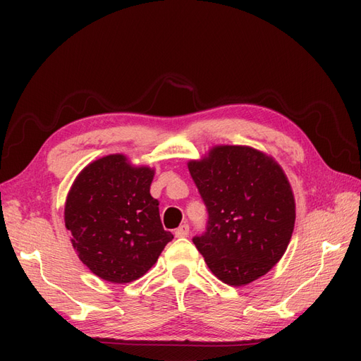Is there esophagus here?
<instances>
[{"instance_id":"1","label":"esophagus","mask_w":361,"mask_h":361,"mask_svg":"<svg viewBox=\"0 0 361 361\" xmlns=\"http://www.w3.org/2000/svg\"><path fill=\"white\" fill-rule=\"evenodd\" d=\"M190 233V226L188 224H182L176 228V232H174V235H176V238H185L188 236Z\"/></svg>"}]
</instances>
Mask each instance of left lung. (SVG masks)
<instances>
[{"label":"left lung","instance_id":"left-lung-1","mask_svg":"<svg viewBox=\"0 0 361 361\" xmlns=\"http://www.w3.org/2000/svg\"><path fill=\"white\" fill-rule=\"evenodd\" d=\"M188 169L207 211L192 243L214 274L231 286L265 276L285 255L295 224L286 174L262 152L215 146Z\"/></svg>","mask_w":361,"mask_h":361}]
</instances>
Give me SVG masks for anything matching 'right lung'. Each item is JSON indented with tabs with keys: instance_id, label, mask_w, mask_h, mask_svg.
<instances>
[{
	"instance_id": "add662e5",
	"label": "right lung",
	"mask_w": 361,
	"mask_h": 361,
	"mask_svg": "<svg viewBox=\"0 0 361 361\" xmlns=\"http://www.w3.org/2000/svg\"><path fill=\"white\" fill-rule=\"evenodd\" d=\"M152 180V169L108 155L89 164L72 185L64 223L76 255L102 280L129 283L145 276L173 239L150 195Z\"/></svg>"
}]
</instances>
